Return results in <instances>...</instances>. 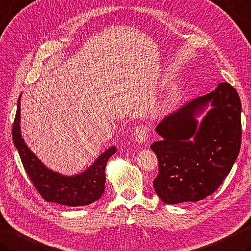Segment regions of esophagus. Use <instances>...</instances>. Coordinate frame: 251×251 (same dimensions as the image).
Here are the masks:
<instances>
[{"label": "esophagus", "instance_id": "1", "mask_svg": "<svg viewBox=\"0 0 251 251\" xmlns=\"http://www.w3.org/2000/svg\"><path fill=\"white\" fill-rule=\"evenodd\" d=\"M149 136V128L145 125L137 126L134 129V138L138 144H145L148 139Z\"/></svg>", "mask_w": 251, "mask_h": 251}]
</instances>
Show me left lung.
<instances>
[{"mask_svg":"<svg viewBox=\"0 0 251 251\" xmlns=\"http://www.w3.org/2000/svg\"><path fill=\"white\" fill-rule=\"evenodd\" d=\"M240 114L237 91L221 82L156 126L162 138L150 148L159 160L153 186L163 202H197L219 188L239 153Z\"/></svg>","mask_w":251,"mask_h":251,"instance_id":"1","label":"left lung"}]
</instances>
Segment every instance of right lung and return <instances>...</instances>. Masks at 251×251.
<instances>
[{
    "instance_id": "add662e5",
    "label": "right lung",
    "mask_w": 251,
    "mask_h": 251,
    "mask_svg": "<svg viewBox=\"0 0 251 251\" xmlns=\"http://www.w3.org/2000/svg\"><path fill=\"white\" fill-rule=\"evenodd\" d=\"M21 98L13 124V141L23 162L25 171L42 197L49 202L68 207H79L95 202L104 193L106 162L116 152L109 147L88 168L74 175H65L51 170L42 163L25 142L21 130Z\"/></svg>"
}]
</instances>
